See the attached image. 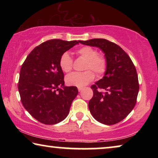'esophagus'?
<instances>
[{"instance_id": "1", "label": "esophagus", "mask_w": 158, "mask_h": 158, "mask_svg": "<svg viewBox=\"0 0 158 158\" xmlns=\"http://www.w3.org/2000/svg\"><path fill=\"white\" fill-rule=\"evenodd\" d=\"M77 89H78V91L79 92H81L82 90H83V88H77Z\"/></svg>"}]
</instances>
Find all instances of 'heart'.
<instances>
[{
	"label": "heart",
	"mask_w": 158,
	"mask_h": 158,
	"mask_svg": "<svg viewBox=\"0 0 158 158\" xmlns=\"http://www.w3.org/2000/svg\"><path fill=\"white\" fill-rule=\"evenodd\" d=\"M76 53L86 60L83 73H73L66 77V83L69 85L82 88L88 85L94 78V73L97 76L104 74L107 69V60L103 55H98L97 49L89 46L82 47L77 49ZM73 59L68 52H64L60 58L59 64L64 73H70L73 68Z\"/></svg>",
	"instance_id": "1"
}]
</instances>
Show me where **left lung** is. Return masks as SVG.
Returning <instances> with one entry per match:
<instances>
[{
    "label": "left lung",
    "mask_w": 158,
    "mask_h": 158,
    "mask_svg": "<svg viewBox=\"0 0 158 158\" xmlns=\"http://www.w3.org/2000/svg\"><path fill=\"white\" fill-rule=\"evenodd\" d=\"M79 42L98 47L108 62L104 76L91 86L94 96L88 103L90 114L103 124L118 123L128 116L137 102L139 86L135 66L118 45L109 40L93 39Z\"/></svg>",
    "instance_id": "left-lung-1"
}]
</instances>
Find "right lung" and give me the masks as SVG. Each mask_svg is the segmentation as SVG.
I'll return each mask as SVG.
<instances>
[{"label": "right lung", "mask_w": 158, "mask_h": 158, "mask_svg": "<svg viewBox=\"0 0 158 158\" xmlns=\"http://www.w3.org/2000/svg\"><path fill=\"white\" fill-rule=\"evenodd\" d=\"M79 41L51 40L36 47L21 68L18 84L25 109L44 124H57L67 117L78 94L75 86H64L61 55Z\"/></svg>", "instance_id": "add662e5"}]
</instances>
